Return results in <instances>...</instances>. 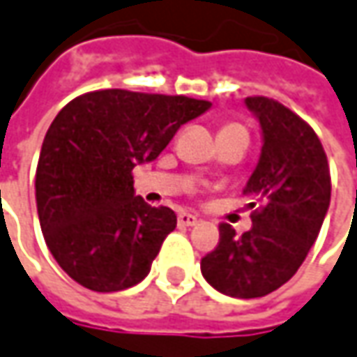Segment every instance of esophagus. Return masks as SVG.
Wrapping results in <instances>:
<instances>
[{
	"instance_id": "34e87169",
	"label": "esophagus",
	"mask_w": 357,
	"mask_h": 357,
	"mask_svg": "<svg viewBox=\"0 0 357 357\" xmlns=\"http://www.w3.org/2000/svg\"><path fill=\"white\" fill-rule=\"evenodd\" d=\"M176 220H178V226H183V228H186V226H196V224H198V218H196L195 214H190V212H181Z\"/></svg>"
}]
</instances>
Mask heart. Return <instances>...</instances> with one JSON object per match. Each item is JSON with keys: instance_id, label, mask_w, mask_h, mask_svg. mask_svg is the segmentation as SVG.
I'll list each match as a JSON object with an SVG mask.
<instances>
[{"instance_id": "b5f03b06", "label": "heart", "mask_w": 357, "mask_h": 357, "mask_svg": "<svg viewBox=\"0 0 357 357\" xmlns=\"http://www.w3.org/2000/svg\"><path fill=\"white\" fill-rule=\"evenodd\" d=\"M234 128H240V126H234V123H231V126H226V128H222V129H234ZM222 129H220V131H222Z\"/></svg>"}]
</instances>
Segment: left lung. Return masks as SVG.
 Masks as SVG:
<instances>
[{
  "label": "left lung",
  "instance_id": "1",
  "mask_svg": "<svg viewBox=\"0 0 357 357\" xmlns=\"http://www.w3.org/2000/svg\"><path fill=\"white\" fill-rule=\"evenodd\" d=\"M259 119V162L243 188L253 202L250 231L236 236L220 224L216 250L200 269L216 291L257 298L277 291L303 265L330 206V167L324 147L303 117L265 96L245 98Z\"/></svg>",
  "mask_w": 357,
  "mask_h": 357
}]
</instances>
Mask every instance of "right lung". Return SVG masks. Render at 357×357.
Returning <instances> with one entry per match:
<instances>
[{
	"label": "right lung",
	"mask_w": 357,
	"mask_h": 357,
	"mask_svg": "<svg viewBox=\"0 0 357 357\" xmlns=\"http://www.w3.org/2000/svg\"><path fill=\"white\" fill-rule=\"evenodd\" d=\"M210 106L112 88L59 112L40 147L35 196L47 248L76 283L114 293L147 277L176 214L135 196L131 171L157 159L176 129Z\"/></svg>",
	"instance_id": "1"
}]
</instances>
